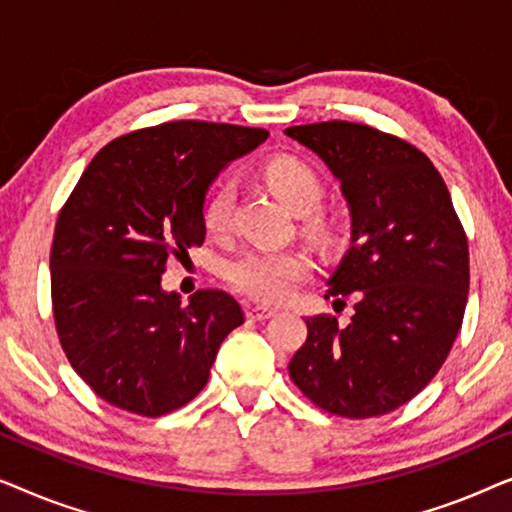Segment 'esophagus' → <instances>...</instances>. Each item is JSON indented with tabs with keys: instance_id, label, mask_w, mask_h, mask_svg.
I'll list each match as a JSON object with an SVG mask.
<instances>
[{
	"instance_id": "esophagus-1",
	"label": "esophagus",
	"mask_w": 512,
	"mask_h": 512,
	"mask_svg": "<svg viewBox=\"0 0 512 512\" xmlns=\"http://www.w3.org/2000/svg\"><path fill=\"white\" fill-rule=\"evenodd\" d=\"M275 314H277L275 307H268V305H249L247 307V317L251 321H265V319L275 317Z\"/></svg>"
}]
</instances>
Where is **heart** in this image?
Instances as JSON below:
<instances>
[{
  "mask_svg": "<svg viewBox=\"0 0 512 512\" xmlns=\"http://www.w3.org/2000/svg\"><path fill=\"white\" fill-rule=\"evenodd\" d=\"M268 186L296 212H312L324 195V181L310 163L296 156H277L263 167ZM233 214V188L219 184L209 193L202 207V226L209 235H226ZM310 226L319 237H328V226L319 216H312ZM312 261L300 249L254 247L230 258L226 265L228 282L244 296L279 303L289 298L293 286L310 275Z\"/></svg>",
  "mask_w": 512,
  "mask_h": 512,
  "instance_id": "obj_1",
  "label": "heart"
}]
</instances>
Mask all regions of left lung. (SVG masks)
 Masks as SVG:
<instances>
[{"label": "left lung", "instance_id": "1", "mask_svg": "<svg viewBox=\"0 0 512 512\" xmlns=\"http://www.w3.org/2000/svg\"><path fill=\"white\" fill-rule=\"evenodd\" d=\"M284 132L340 179L352 242L326 298L356 300L347 326L328 314L305 319L307 340L289 375L331 415H387L436 377L464 321V226L440 172L405 139L349 121Z\"/></svg>", "mask_w": 512, "mask_h": 512}]
</instances>
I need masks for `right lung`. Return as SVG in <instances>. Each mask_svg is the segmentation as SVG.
Segmentation results:
<instances>
[{
    "label": "right lung",
    "instance_id": "obj_1",
    "mask_svg": "<svg viewBox=\"0 0 512 512\" xmlns=\"http://www.w3.org/2000/svg\"><path fill=\"white\" fill-rule=\"evenodd\" d=\"M268 130L170 121L114 139L90 160L55 223L51 298L69 363L104 401L160 417L200 394L226 335L244 324L226 291L188 305L160 286L167 261L205 240L202 202L230 160Z\"/></svg>",
    "mask_w": 512,
    "mask_h": 512
}]
</instances>
